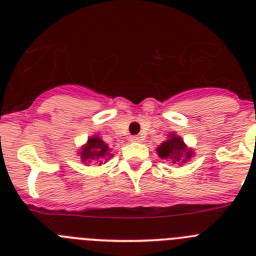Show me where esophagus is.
<instances>
[{
	"mask_svg": "<svg viewBox=\"0 0 256 256\" xmlns=\"http://www.w3.org/2000/svg\"><path fill=\"white\" fill-rule=\"evenodd\" d=\"M130 142H140L141 141V137H138V136H132V137H130Z\"/></svg>",
	"mask_w": 256,
	"mask_h": 256,
	"instance_id": "1",
	"label": "esophagus"
}]
</instances>
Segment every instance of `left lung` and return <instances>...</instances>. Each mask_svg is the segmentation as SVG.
<instances>
[{"label": "left lung", "mask_w": 256, "mask_h": 256, "mask_svg": "<svg viewBox=\"0 0 256 256\" xmlns=\"http://www.w3.org/2000/svg\"><path fill=\"white\" fill-rule=\"evenodd\" d=\"M158 154L162 159H168L173 164H184L192 158V151L186 148L183 144L182 138L176 136L174 133L170 134L168 141L162 142L158 148Z\"/></svg>", "instance_id": "obj_1"}]
</instances>
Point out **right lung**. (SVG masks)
<instances>
[{"instance_id": "add662e5", "label": "right lung", "mask_w": 256, "mask_h": 256, "mask_svg": "<svg viewBox=\"0 0 256 256\" xmlns=\"http://www.w3.org/2000/svg\"><path fill=\"white\" fill-rule=\"evenodd\" d=\"M108 156H112L108 152V146L100 137H92L88 140L87 144L80 151V158L84 162H97L101 164Z\"/></svg>"}]
</instances>
